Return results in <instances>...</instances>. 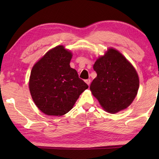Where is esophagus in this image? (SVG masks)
<instances>
[{"label":"esophagus","mask_w":159,"mask_h":159,"mask_svg":"<svg viewBox=\"0 0 159 159\" xmlns=\"http://www.w3.org/2000/svg\"><path fill=\"white\" fill-rule=\"evenodd\" d=\"M85 83H87L88 85H90V79H87V80H85Z\"/></svg>","instance_id":"obj_1"}]
</instances>
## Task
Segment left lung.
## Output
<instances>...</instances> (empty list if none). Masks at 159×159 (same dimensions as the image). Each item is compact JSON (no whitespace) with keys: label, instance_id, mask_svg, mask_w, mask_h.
I'll return each instance as SVG.
<instances>
[{"label":"left lung","instance_id":"left-lung-1","mask_svg":"<svg viewBox=\"0 0 159 159\" xmlns=\"http://www.w3.org/2000/svg\"><path fill=\"white\" fill-rule=\"evenodd\" d=\"M93 69L97 77L90 89L106 111L115 114L130 105L138 94V74L121 53L109 48L99 57Z\"/></svg>","mask_w":159,"mask_h":159}]
</instances>
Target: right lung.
<instances>
[{"label": "right lung", "mask_w": 159, "mask_h": 159, "mask_svg": "<svg viewBox=\"0 0 159 159\" xmlns=\"http://www.w3.org/2000/svg\"><path fill=\"white\" fill-rule=\"evenodd\" d=\"M72 53L63 45L52 48L31 69L29 86L35 104L45 114L60 116L73 108L88 85L70 66Z\"/></svg>", "instance_id": "right-lung-1"}]
</instances>
